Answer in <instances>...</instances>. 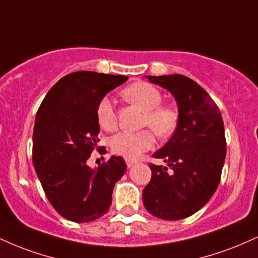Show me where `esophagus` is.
Segmentation results:
<instances>
[{
  "label": "esophagus",
  "instance_id": "esophagus-1",
  "mask_svg": "<svg viewBox=\"0 0 258 258\" xmlns=\"http://www.w3.org/2000/svg\"><path fill=\"white\" fill-rule=\"evenodd\" d=\"M125 161H126L127 167H131V166H133V164L137 163V161H136V160H132V159H125Z\"/></svg>",
  "mask_w": 258,
  "mask_h": 258
}]
</instances>
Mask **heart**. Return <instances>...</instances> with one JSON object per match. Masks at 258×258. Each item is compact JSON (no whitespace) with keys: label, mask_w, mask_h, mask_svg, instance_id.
I'll return each mask as SVG.
<instances>
[{"label":"heart","mask_w":258,"mask_h":258,"mask_svg":"<svg viewBox=\"0 0 258 258\" xmlns=\"http://www.w3.org/2000/svg\"><path fill=\"white\" fill-rule=\"evenodd\" d=\"M127 101L144 110L142 127H149L138 132H120L111 137L110 148L114 153L127 159H137L144 151L153 148L155 135L161 139L169 138L176 131L180 121L178 107L162 102V94L157 88L145 82H137L128 85L122 91ZM97 120L105 131H114L117 127V114L114 103L108 97L98 102Z\"/></svg>","instance_id":"b5f03b06"}]
</instances>
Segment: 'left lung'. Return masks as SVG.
Instances as JSON below:
<instances>
[{"instance_id":"8db88e82","label":"left lung","mask_w":258,"mask_h":258,"mask_svg":"<svg viewBox=\"0 0 258 258\" xmlns=\"http://www.w3.org/2000/svg\"><path fill=\"white\" fill-rule=\"evenodd\" d=\"M148 79L172 92L180 121L169 142L153 155L167 166L149 164L153 174L143 203L151 215L175 221L194 215L218 188L226 159L225 127L219 107L195 80L181 74Z\"/></svg>"}]
</instances>
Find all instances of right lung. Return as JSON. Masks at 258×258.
Instances as JSON below:
<instances>
[{"instance_id":"1","label":"right lung","mask_w":258,"mask_h":258,"mask_svg":"<svg viewBox=\"0 0 258 258\" xmlns=\"http://www.w3.org/2000/svg\"><path fill=\"white\" fill-rule=\"evenodd\" d=\"M126 80L125 76L89 71L70 73L49 90L37 111L33 166L46 198L70 221L90 222L103 216L115 182L125 174L121 156H111L97 169L86 166V161L99 142L98 102ZM102 150L107 153L104 147Z\"/></svg>"}]
</instances>
